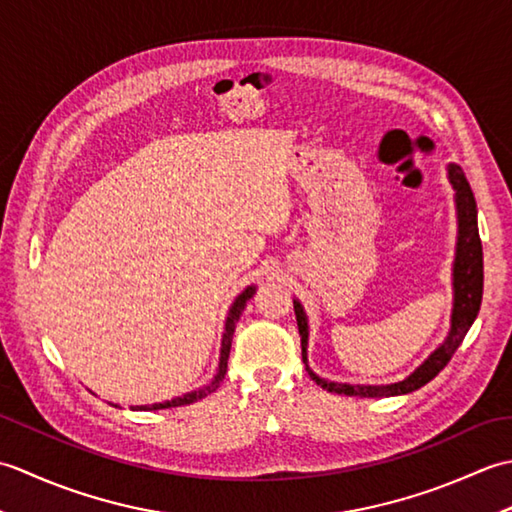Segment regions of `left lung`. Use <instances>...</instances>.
<instances>
[{
    "label": "left lung",
    "mask_w": 512,
    "mask_h": 512,
    "mask_svg": "<svg viewBox=\"0 0 512 512\" xmlns=\"http://www.w3.org/2000/svg\"><path fill=\"white\" fill-rule=\"evenodd\" d=\"M449 180L455 189V204H458V250H455V264H453V314H451V330L447 341H444L436 352H433L427 361H424L416 372L409 378L400 380L394 385H345V383H328V380L319 378L314 372H310V378L314 383L321 385L323 389L334 391V394L345 396H361V398H380V396H398L416 391L422 385H427L429 380L436 378L451 356L458 350L460 343L464 341L466 332L473 325L477 312L482 306V290H484V257H482V239L480 231H477V206L473 191L469 187L464 171L458 165H449ZM295 314L297 325L301 334V356L306 363V345H308V321L303 314L301 303L295 301Z\"/></svg>",
    "instance_id": "1"
}]
</instances>
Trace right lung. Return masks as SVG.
Returning <instances> with one entry per match:
<instances>
[{
    "mask_svg": "<svg viewBox=\"0 0 512 512\" xmlns=\"http://www.w3.org/2000/svg\"><path fill=\"white\" fill-rule=\"evenodd\" d=\"M255 286H248L242 295H239L233 303L231 308V314H228L226 319V330H224V339H222V356H220V372H217L215 380L209 385V387H202L198 391H191V394H184L180 398H173V400H167V402H156V405H145V407H138V409H171V407H182V405H191V402H198L202 398H206L209 394H213V391L220 387V383L224 380V374H226V367H228V354H231V341H233V332H235V325L239 321V317H242V312L246 308V301L255 295Z\"/></svg>",
    "mask_w": 512,
    "mask_h": 512,
    "instance_id": "add662e5",
    "label": "right lung"
}]
</instances>
